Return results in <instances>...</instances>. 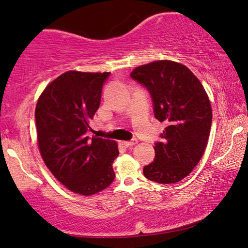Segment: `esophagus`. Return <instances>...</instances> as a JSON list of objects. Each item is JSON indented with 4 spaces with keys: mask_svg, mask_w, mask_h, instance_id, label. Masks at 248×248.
<instances>
[{
    "mask_svg": "<svg viewBox=\"0 0 248 248\" xmlns=\"http://www.w3.org/2000/svg\"><path fill=\"white\" fill-rule=\"evenodd\" d=\"M138 143V140L137 139H132L131 141H124L123 144L125 146V148H130V146H132L134 144Z\"/></svg>",
    "mask_w": 248,
    "mask_h": 248,
    "instance_id": "obj_1",
    "label": "esophagus"
}]
</instances>
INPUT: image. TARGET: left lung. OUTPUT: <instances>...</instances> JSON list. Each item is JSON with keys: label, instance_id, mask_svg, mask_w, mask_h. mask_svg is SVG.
I'll return each mask as SVG.
<instances>
[{"label": "left lung", "instance_id": "obj_1", "mask_svg": "<svg viewBox=\"0 0 248 248\" xmlns=\"http://www.w3.org/2000/svg\"><path fill=\"white\" fill-rule=\"evenodd\" d=\"M130 77L148 90L155 118L166 124L143 174L159 184L177 183L191 173L208 143L212 123L208 95L194 73L177 62H151Z\"/></svg>", "mask_w": 248, "mask_h": 248}]
</instances>
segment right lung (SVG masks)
Instances as JSON below:
<instances>
[{"instance_id":"add662e5","label":"right lung","mask_w":248,"mask_h":248,"mask_svg":"<svg viewBox=\"0 0 248 248\" xmlns=\"http://www.w3.org/2000/svg\"><path fill=\"white\" fill-rule=\"evenodd\" d=\"M109 75L69 71L46 87L36 106L41 156L54 177L79 195L102 191L115 179L117 143L87 137Z\"/></svg>"}]
</instances>
